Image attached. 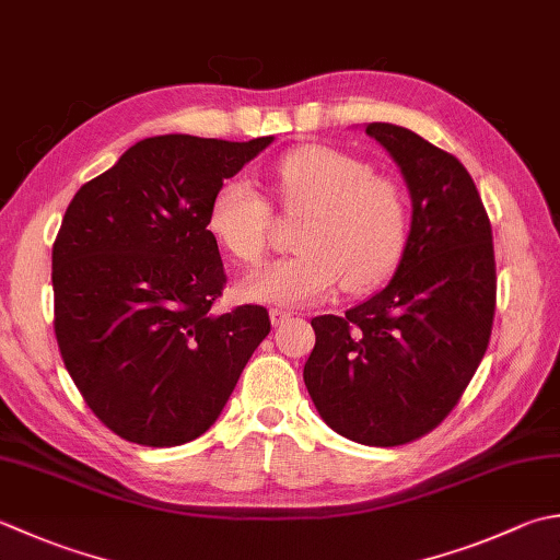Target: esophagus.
<instances>
[{"mask_svg":"<svg viewBox=\"0 0 560 560\" xmlns=\"http://www.w3.org/2000/svg\"><path fill=\"white\" fill-rule=\"evenodd\" d=\"M269 317H271V325L279 327V325H283L287 320H291L293 311H287V308H271V311H269Z\"/></svg>","mask_w":560,"mask_h":560,"instance_id":"34e87169","label":"esophagus"}]
</instances>
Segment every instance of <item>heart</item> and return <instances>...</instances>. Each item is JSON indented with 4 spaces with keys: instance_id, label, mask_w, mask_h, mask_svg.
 I'll use <instances>...</instances> for the list:
<instances>
[{
    "instance_id": "heart-1",
    "label": "heart",
    "mask_w": 560,
    "mask_h": 560,
    "mask_svg": "<svg viewBox=\"0 0 560 560\" xmlns=\"http://www.w3.org/2000/svg\"><path fill=\"white\" fill-rule=\"evenodd\" d=\"M283 211L305 213L295 255L245 281V295L273 305H303L339 281L361 293L396 269L408 243L410 208L402 186L366 160L325 145L291 150L271 170ZM208 230L230 257L261 265L271 240V208L247 177H230L208 206Z\"/></svg>"
}]
</instances>
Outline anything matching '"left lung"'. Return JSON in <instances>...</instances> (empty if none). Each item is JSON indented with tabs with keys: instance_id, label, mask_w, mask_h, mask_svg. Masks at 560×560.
<instances>
[{
	"instance_id": "8db88e82",
	"label": "left lung",
	"mask_w": 560,
	"mask_h": 560,
	"mask_svg": "<svg viewBox=\"0 0 560 560\" xmlns=\"http://www.w3.org/2000/svg\"><path fill=\"white\" fill-rule=\"evenodd\" d=\"M396 160L412 223L388 287L342 317H313L303 381L320 418L366 446L432 432L483 359L495 317V252L486 206L454 155L412 130L369 124Z\"/></svg>"
}]
</instances>
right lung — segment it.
Instances as JSON below:
<instances>
[{
    "instance_id": "obj_1",
    "label": "right lung",
    "mask_w": 560,
    "mask_h": 560,
    "mask_svg": "<svg viewBox=\"0 0 560 560\" xmlns=\"http://www.w3.org/2000/svg\"><path fill=\"white\" fill-rule=\"evenodd\" d=\"M273 138L155 136L86 182L52 245L55 337L84 402L120 440L179 446L211 427L271 330L225 287L208 206Z\"/></svg>"
}]
</instances>
